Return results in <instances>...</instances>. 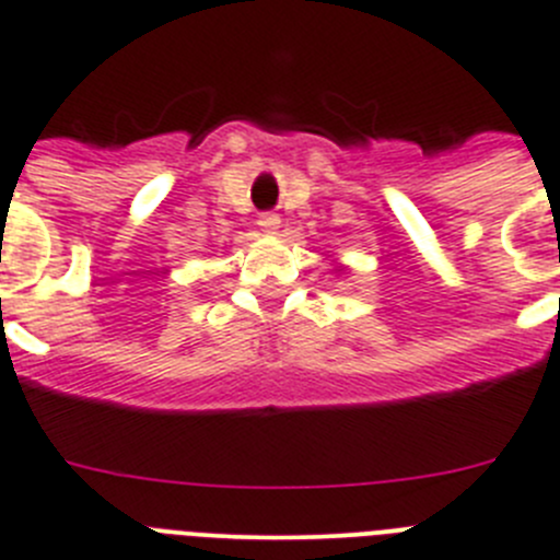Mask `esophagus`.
<instances>
[{
  "mask_svg": "<svg viewBox=\"0 0 560 560\" xmlns=\"http://www.w3.org/2000/svg\"><path fill=\"white\" fill-rule=\"evenodd\" d=\"M259 225H261V231H268V234H276V231H279V225H281V218H279V214H276V211H261V214H259Z\"/></svg>",
  "mask_w": 560,
  "mask_h": 560,
  "instance_id": "obj_1",
  "label": "esophagus"
}]
</instances>
